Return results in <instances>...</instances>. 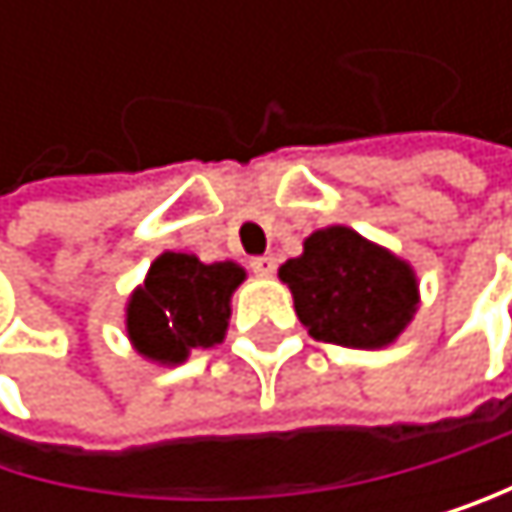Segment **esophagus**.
Segmentation results:
<instances>
[{"mask_svg": "<svg viewBox=\"0 0 512 512\" xmlns=\"http://www.w3.org/2000/svg\"><path fill=\"white\" fill-rule=\"evenodd\" d=\"M248 267L258 276H273L276 273V258H270V254H261V258H251Z\"/></svg>", "mask_w": 512, "mask_h": 512, "instance_id": "34e87169", "label": "esophagus"}]
</instances>
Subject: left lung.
<instances>
[{
  "label": "left lung",
  "instance_id": "8db88e82",
  "mask_svg": "<svg viewBox=\"0 0 512 512\" xmlns=\"http://www.w3.org/2000/svg\"><path fill=\"white\" fill-rule=\"evenodd\" d=\"M298 319L316 341L375 350L390 344L418 307L411 267L347 227L316 230L301 258L279 267Z\"/></svg>",
  "mask_w": 512,
  "mask_h": 512
}]
</instances>
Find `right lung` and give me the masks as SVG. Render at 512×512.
<instances>
[{"label":"right lung","mask_w":512,"mask_h":512,"mask_svg":"<svg viewBox=\"0 0 512 512\" xmlns=\"http://www.w3.org/2000/svg\"><path fill=\"white\" fill-rule=\"evenodd\" d=\"M242 279L245 270L230 261L202 264L165 251L128 301L131 344L156 362H184L193 347H214L224 341L230 294Z\"/></svg>","instance_id":"1"}]
</instances>
